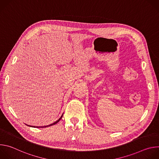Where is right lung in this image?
<instances>
[{
    "instance_id": "add662e5",
    "label": "right lung",
    "mask_w": 159,
    "mask_h": 159,
    "mask_svg": "<svg viewBox=\"0 0 159 159\" xmlns=\"http://www.w3.org/2000/svg\"><path fill=\"white\" fill-rule=\"evenodd\" d=\"M62 116H63V115L59 118V120H58L57 121H55V123H52V124H51V125H48V126H36V128H43V127H47V126H52V125H55L56 123H57L61 119V118H62ZM32 127H34L35 128V126H32Z\"/></svg>"
}]
</instances>
